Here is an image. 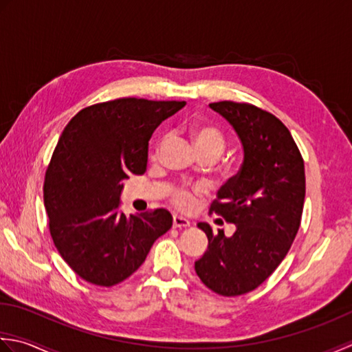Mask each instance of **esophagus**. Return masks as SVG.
<instances>
[{
    "instance_id": "obj_1",
    "label": "esophagus",
    "mask_w": 352,
    "mask_h": 352,
    "mask_svg": "<svg viewBox=\"0 0 352 352\" xmlns=\"http://www.w3.org/2000/svg\"><path fill=\"white\" fill-rule=\"evenodd\" d=\"M190 221L181 217V216H173V228H188Z\"/></svg>"
}]
</instances>
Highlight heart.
<instances>
[{"instance_id": "obj_1", "label": "heart", "mask_w": 352, "mask_h": 352, "mask_svg": "<svg viewBox=\"0 0 352 352\" xmlns=\"http://www.w3.org/2000/svg\"><path fill=\"white\" fill-rule=\"evenodd\" d=\"M190 136L197 148V153L210 152L219 157L226 146V140L223 133H221L216 126H211V124H202V123L191 124ZM164 141L166 140L162 138L156 142V146L152 152L153 161L157 160V155H160V150L164 144ZM200 192H202V190L197 188V186H192V188H188V186H176V188H173L170 192V200L177 210L186 211L195 205L196 196H199Z\"/></svg>"}]
</instances>
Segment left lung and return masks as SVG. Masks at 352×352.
I'll return each mask as SVG.
<instances>
[{
	"label": "left lung",
	"mask_w": 352,
	"mask_h": 352,
	"mask_svg": "<svg viewBox=\"0 0 352 352\" xmlns=\"http://www.w3.org/2000/svg\"><path fill=\"white\" fill-rule=\"evenodd\" d=\"M245 152L241 168L221 186L210 212L235 225L232 236H208V249L195 269L208 289L221 296L255 290L281 264L298 234L305 199V170L295 140L274 113L250 103L217 102Z\"/></svg>",
	"instance_id": "8db88e82"
}]
</instances>
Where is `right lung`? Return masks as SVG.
Listing matches in <instances>:
<instances>
[{
	"mask_svg": "<svg viewBox=\"0 0 352 352\" xmlns=\"http://www.w3.org/2000/svg\"><path fill=\"white\" fill-rule=\"evenodd\" d=\"M184 106L117 98L85 107L63 129L45 171L44 205L54 246L85 281H124L173 225L162 208L127 217L120 195L124 179L146 171L155 129Z\"/></svg>",
	"mask_w": 352,
	"mask_h": 352,
	"instance_id": "1",
	"label": "right lung"
}]
</instances>
